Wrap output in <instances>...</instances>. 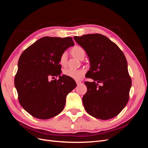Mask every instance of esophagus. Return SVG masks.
<instances>
[{
    "label": "esophagus",
    "instance_id": "esophagus-1",
    "mask_svg": "<svg viewBox=\"0 0 148 148\" xmlns=\"http://www.w3.org/2000/svg\"><path fill=\"white\" fill-rule=\"evenodd\" d=\"M76 83H77V85H79L82 83V82L79 81V80H77V81H76Z\"/></svg>",
    "mask_w": 148,
    "mask_h": 148
}]
</instances>
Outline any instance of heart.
Masks as SVG:
<instances>
[{"mask_svg": "<svg viewBox=\"0 0 148 148\" xmlns=\"http://www.w3.org/2000/svg\"><path fill=\"white\" fill-rule=\"evenodd\" d=\"M71 54H72L77 59L80 60L82 58H84L85 50L84 48L80 46L76 45L72 47L71 50ZM67 53L64 52L62 53L59 58V63L61 65L65 66L66 63ZM85 73V70L83 69L75 70L71 69H67L64 70V75L67 76L71 78L74 79H80L83 78Z\"/></svg>", "mask_w": 148, "mask_h": 148, "instance_id": "1", "label": "heart"}]
</instances>
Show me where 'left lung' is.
I'll list each match as a JSON object with an SVG mask.
<instances>
[{
    "label": "left lung",
    "mask_w": 148,
    "mask_h": 148,
    "mask_svg": "<svg viewBox=\"0 0 148 148\" xmlns=\"http://www.w3.org/2000/svg\"><path fill=\"white\" fill-rule=\"evenodd\" d=\"M89 58L90 69L85 77L87 92L83 97L85 110L92 117L108 120L116 117L129 100L132 79L127 61L117 45L101 34L74 36Z\"/></svg>",
    "instance_id": "obj_1"
}]
</instances>
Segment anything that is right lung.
<instances>
[{
    "label": "right lung",
    "mask_w": 148,
    "mask_h": 148,
    "mask_svg": "<svg viewBox=\"0 0 148 148\" xmlns=\"http://www.w3.org/2000/svg\"><path fill=\"white\" fill-rule=\"evenodd\" d=\"M74 44L71 37H43L21 54L15 86L20 105L33 117L46 120L64 109L66 97L77 83L67 76L60 75L59 58ZM58 75L59 80H49Z\"/></svg>",
    "instance_id": "1"
}]
</instances>
